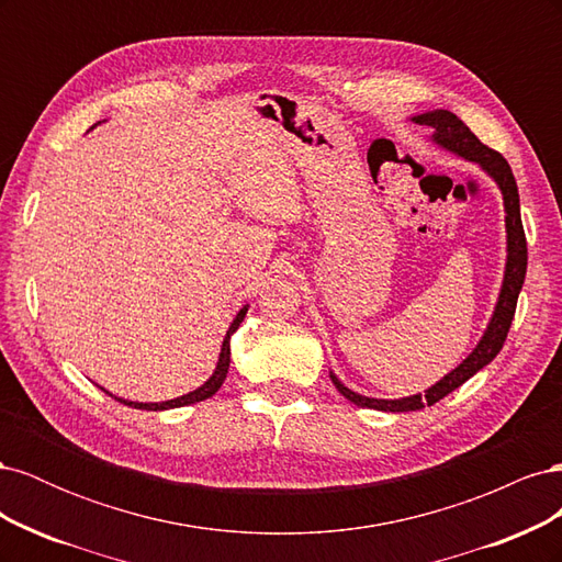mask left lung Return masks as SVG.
I'll list each match as a JSON object with an SVG mask.
<instances>
[{"instance_id":"8db88e82","label":"left lung","mask_w":562,"mask_h":562,"mask_svg":"<svg viewBox=\"0 0 562 562\" xmlns=\"http://www.w3.org/2000/svg\"><path fill=\"white\" fill-rule=\"evenodd\" d=\"M413 122L419 126L431 128L429 138L434 145L443 147L446 151H450V155L462 157L471 164H479L481 171L497 182L502 199H504V213H506L504 215L506 265H504V279H502V288L497 295L495 312H492L490 323H487L483 337L479 339V345L473 347V351L462 363H459L454 370H450L446 378H440L434 386L424 391V394H413L405 398H370L363 394H356V391L345 386L330 370L333 384L347 401L361 405V407H372V411H384V413L422 411L424 405H434L436 401L446 398L450 391L462 386L467 380H471L475 375V372L495 359L499 349L504 347L508 328H512V321L516 314V302H518L520 288L525 281V269H527V244H525V232H522V223H520V196H518V184L512 173V166L506 164V159L499 155V151L490 149L487 145H483L479 138H475L462 119L448 110H431L424 114H415Z\"/></svg>"}]
</instances>
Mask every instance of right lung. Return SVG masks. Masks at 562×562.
I'll use <instances>...</instances> for the list:
<instances>
[{
	"label": "right lung",
	"instance_id": "right-lung-1",
	"mask_svg": "<svg viewBox=\"0 0 562 562\" xmlns=\"http://www.w3.org/2000/svg\"><path fill=\"white\" fill-rule=\"evenodd\" d=\"M246 312H248V304H244V307L239 310V314L234 316V321L229 323V330H227V335H225V339H223V347H220V356H217V366H215V370H213V375L203 382L199 389H194V391H190V394H184V396H178V398H171V401H161V403H138V401H126V398H119V396H114V394H110L108 389H103L105 394H110V396H114L119 403H124V405H131V407H138V411H171V407H182V405H192V403H199V401H206V398H211L215 391L223 386V382H225V378H227V370H229V339H232V335L236 333V328L241 326V321L246 318Z\"/></svg>",
	"mask_w": 562,
	"mask_h": 562
}]
</instances>
